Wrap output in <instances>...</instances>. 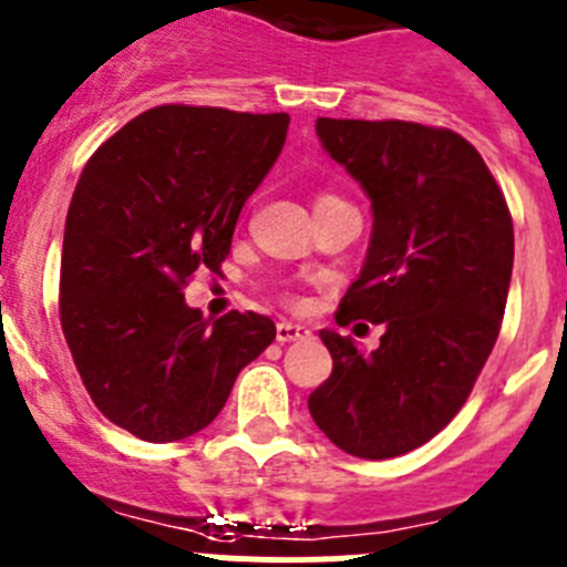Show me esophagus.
<instances>
[{"mask_svg": "<svg viewBox=\"0 0 567 567\" xmlns=\"http://www.w3.org/2000/svg\"><path fill=\"white\" fill-rule=\"evenodd\" d=\"M311 331L306 329V326L300 323H289V320H280L278 326H275V337H278V342H295V340H306Z\"/></svg>", "mask_w": 567, "mask_h": 567, "instance_id": "esophagus-1", "label": "esophagus"}]
</instances>
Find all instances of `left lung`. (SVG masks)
I'll return each instance as SVG.
<instances>
[{
    "label": "left lung",
    "instance_id": "8db88e82",
    "mask_svg": "<svg viewBox=\"0 0 567 567\" xmlns=\"http://www.w3.org/2000/svg\"><path fill=\"white\" fill-rule=\"evenodd\" d=\"M329 157L360 182L373 227L337 326L385 323L371 354L320 331L334 368L309 413L348 455L396 458L453 422L501 334L514 264L506 199L450 128L318 117Z\"/></svg>",
    "mask_w": 567,
    "mask_h": 567
}]
</instances>
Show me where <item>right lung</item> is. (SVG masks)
I'll use <instances>...</instances> for the list:
<instances>
[{
    "instance_id": "right-lung-1",
    "label": "right lung",
    "mask_w": 567,
    "mask_h": 567,
    "mask_svg": "<svg viewBox=\"0 0 567 567\" xmlns=\"http://www.w3.org/2000/svg\"><path fill=\"white\" fill-rule=\"evenodd\" d=\"M289 114L157 106L92 154L61 249V329L109 422L154 444L199 433L275 340L256 311L205 320L182 287L219 272L238 213L287 143Z\"/></svg>"
}]
</instances>
